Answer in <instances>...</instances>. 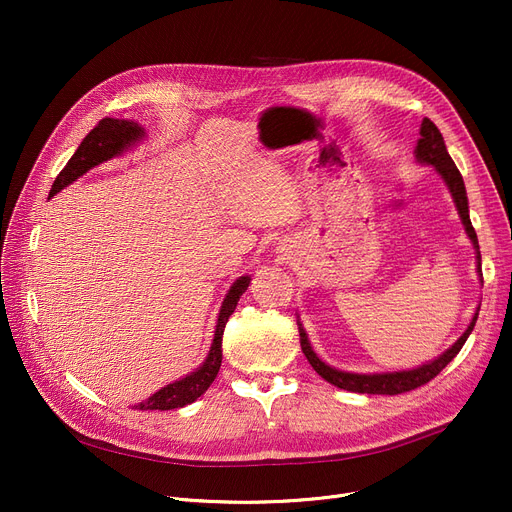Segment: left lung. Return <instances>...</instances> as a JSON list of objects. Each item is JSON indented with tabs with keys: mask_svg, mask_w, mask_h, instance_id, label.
I'll return each instance as SVG.
<instances>
[{
	"mask_svg": "<svg viewBox=\"0 0 512 512\" xmlns=\"http://www.w3.org/2000/svg\"><path fill=\"white\" fill-rule=\"evenodd\" d=\"M419 134L421 139L417 141V147H415V159L419 161V164L423 166H432L440 178L444 180V184L448 186V191L452 195V201L456 205V211H459V218L465 226V232L471 240V245L475 249V261H477V274H479V282L481 280V253H479V242H477V234L471 226V218H469V199H467V191H465V182H463V176L459 172V168L454 166L452 157L448 155L446 151V145H444V137L440 134L438 126L429 120V118H423L421 122V128H419ZM477 315H479V307L477 311L473 313V319L469 321L467 330L463 332V336L456 340L450 348H446V351L436 357L434 361H427L419 367H413V369H402V371H386V373H353V371H342V369H336L332 365H328L326 361H321L317 357V353L313 351V346L309 342V336L303 328L301 321L297 319L299 324V336H301V348L303 353L307 357V361L311 363V367L324 378L326 382H330L332 386L336 388H342V390H348V392H359V394H402V392H409V390H415L423 384H427L429 380H434L436 375L456 357L459 355V351L463 348V344L467 342L469 334L473 332L475 328V321H477Z\"/></svg>",
	"mask_w": 512,
	"mask_h": 512,
	"instance_id": "1",
	"label": "left lung"
}]
</instances>
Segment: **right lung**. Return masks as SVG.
I'll return each mask as SVG.
<instances>
[{
  "mask_svg": "<svg viewBox=\"0 0 512 512\" xmlns=\"http://www.w3.org/2000/svg\"><path fill=\"white\" fill-rule=\"evenodd\" d=\"M145 139V128L132 120H118V118H103L89 134L83 139V143L78 145L74 155L66 164V168L58 174L56 182L51 186L49 197L58 195L62 188L78 180L95 166L103 164V161H110L124 151L132 149L139 141ZM251 284V276H240L230 290L226 292V299L222 301L220 313H218V324H215V334L213 342L209 346V353L205 361L184 378L164 386L157 390L153 396L147 400L134 405V409L139 411H170V409H180L195 402L215 380V375L220 371L222 365V336L228 317L234 313L242 292H245Z\"/></svg>",
  "mask_w": 512,
  "mask_h": 512,
  "instance_id": "obj_1",
  "label": "right lung"
}]
</instances>
